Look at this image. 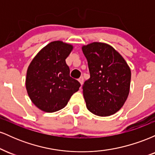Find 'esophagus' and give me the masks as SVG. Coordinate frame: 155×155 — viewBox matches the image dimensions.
I'll use <instances>...</instances> for the list:
<instances>
[{
  "mask_svg": "<svg viewBox=\"0 0 155 155\" xmlns=\"http://www.w3.org/2000/svg\"><path fill=\"white\" fill-rule=\"evenodd\" d=\"M79 81L80 84L82 85V84H83V82H84V78L82 77V76L79 78Z\"/></svg>",
  "mask_w": 155,
  "mask_h": 155,
  "instance_id": "34e87169",
  "label": "esophagus"
}]
</instances>
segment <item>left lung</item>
I'll use <instances>...</instances> for the list:
<instances>
[{
	"instance_id": "8db88e82",
	"label": "left lung",
	"mask_w": 155,
	"mask_h": 155,
	"mask_svg": "<svg viewBox=\"0 0 155 155\" xmlns=\"http://www.w3.org/2000/svg\"><path fill=\"white\" fill-rule=\"evenodd\" d=\"M90 78L84 84L87 109L99 117L114 114L127 100L131 71L123 57L109 44L92 42L81 47Z\"/></svg>"
}]
</instances>
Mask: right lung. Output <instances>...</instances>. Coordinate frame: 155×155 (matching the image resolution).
<instances>
[{
  "label": "right lung",
  "instance_id": "1",
  "mask_svg": "<svg viewBox=\"0 0 155 155\" xmlns=\"http://www.w3.org/2000/svg\"><path fill=\"white\" fill-rule=\"evenodd\" d=\"M74 46L54 41L42 48L30 63L25 86L33 104L44 112L62 109L77 92L80 84L70 76L65 59Z\"/></svg>",
  "mask_w": 155,
  "mask_h": 155
}]
</instances>
